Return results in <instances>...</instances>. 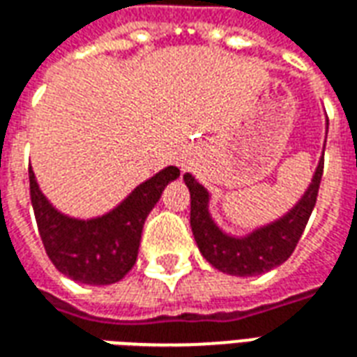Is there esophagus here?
Wrapping results in <instances>:
<instances>
[{
	"label": "esophagus",
	"mask_w": 357,
	"mask_h": 357,
	"mask_svg": "<svg viewBox=\"0 0 357 357\" xmlns=\"http://www.w3.org/2000/svg\"><path fill=\"white\" fill-rule=\"evenodd\" d=\"M178 164H179V168H181V170H187V168H191V158H189V156L187 155H181L178 158Z\"/></svg>",
	"instance_id": "1"
}]
</instances>
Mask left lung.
Listing matches in <instances>:
<instances>
[{"label":"left lung","instance_id":"left-lung-1","mask_svg":"<svg viewBox=\"0 0 357 357\" xmlns=\"http://www.w3.org/2000/svg\"><path fill=\"white\" fill-rule=\"evenodd\" d=\"M321 176L323 156L306 193L284 216L245 237H233L222 231L210 216L208 191L191 174H183V181L191 193V229L201 255L216 269L237 277L260 275L281 266L292 255L312 216Z\"/></svg>","mask_w":357,"mask_h":357}]
</instances>
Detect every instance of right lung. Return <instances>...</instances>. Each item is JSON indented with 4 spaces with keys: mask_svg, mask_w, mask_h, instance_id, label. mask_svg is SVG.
Returning a JSON list of instances; mask_svg holds the SVG:
<instances>
[{
    "mask_svg": "<svg viewBox=\"0 0 357 357\" xmlns=\"http://www.w3.org/2000/svg\"><path fill=\"white\" fill-rule=\"evenodd\" d=\"M28 178L40 237L53 266L76 283L110 284L133 268L149 212L164 187L179 178V170L176 166L164 168L135 187L116 208L91 220L59 212L42 193L32 168Z\"/></svg>",
    "mask_w": 357,
    "mask_h": 357,
    "instance_id": "right-lung-1",
    "label": "right lung"
}]
</instances>
